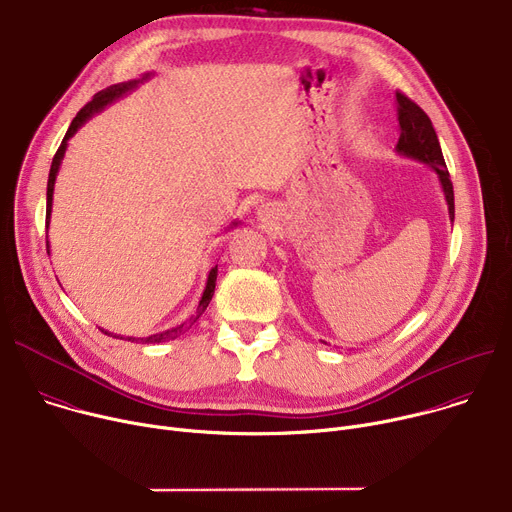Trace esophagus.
I'll return each mask as SVG.
<instances>
[{
	"instance_id": "esophagus-1",
	"label": "esophagus",
	"mask_w": 512,
	"mask_h": 512,
	"mask_svg": "<svg viewBox=\"0 0 512 512\" xmlns=\"http://www.w3.org/2000/svg\"><path fill=\"white\" fill-rule=\"evenodd\" d=\"M257 214H259V218H261V220H267V218H271V216H273V208H271L269 204H263V206H259Z\"/></svg>"
}]
</instances>
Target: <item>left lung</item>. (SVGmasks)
I'll use <instances>...</instances> for the list:
<instances>
[{
	"label": "left lung",
	"instance_id": "obj_1",
	"mask_svg": "<svg viewBox=\"0 0 512 512\" xmlns=\"http://www.w3.org/2000/svg\"><path fill=\"white\" fill-rule=\"evenodd\" d=\"M396 114H398V124H400V138L396 145L398 155L414 159V161H421L437 173L445 202H447L449 220L453 222V218H455L453 183L449 179V171H447L439 138L433 128L431 118L412 100H408L404 94H400V91L396 94Z\"/></svg>",
	"mask_w": 512,
	"mask_h": 512
}]
</instances>
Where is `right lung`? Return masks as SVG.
Here are the masks:
<instances>
[{"label":"right lung","mask_w":512,"mask_h":512,"mask_svg":"<svg viewBox=\"0 0 512 512\" xmlns=\"http://www.w3.org/2000/svg\"><path fill=\"white\" fill-rule=\"evenodd\" d=\"M153 77V73H145L141 79H132V81H124V83H116V85H110V87H106V89H102V91H98V94L94 96V100L91 102H87L79 112H77V116L73 118V122H71V126H69V130H67V134H65V138H63V143H61V147H59V151H57V155L53 157V165H51V173H49V183H46V228H49V222H51V212H53V192H55V181H57V173H59V167H61V161H63V157H65V151H67V143H69V138L91 118L94 114H98V112H102L106 106H110V104H114L116 100H120L122 96H126V94H130L132 89H136L138 85H141L143 81H147V79H151ZM239 222H232L230 226H237ZM46 251H49V243H46ZM216 275H218V265H214L212 269H210V273H208V280H206V288H204V294H202V298H200V304H198V314L196 316H192L190 318V322H183V324H179V327H173V329H167V331H163V333H155V335H151V337H126V341H141V343H163V341H169V339H175V337H179L181 333H185L188 331L192 324L202 316V312L208 308V304H210V300H212V296H214V288H216ZM102 333H106V335H110L108 331H104L102 329ZM120 337V335H118ZM122 339V337H120Z\"/></svg>","instance_id":"add662e5"}]
</instances>
